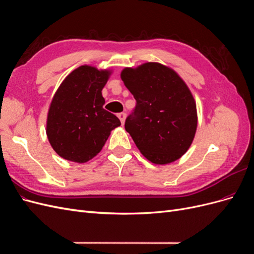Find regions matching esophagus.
<instances>
[{"instance_id":"obj_1","label":"esophagus","mask_w":254,"mask_h":254,"mask_svg":"<svg viewBox=\"0 0 254 254\" xmlns=\"http://www.w3.org/2000/svg\"><path fill=\"white\" fill-rule=\"evenodd\" d=\"M118 117H119V119L121 120L122 125H124L125 119H126V113H124V112H121V113H119V114H118Z\"/></svg>"}]
</instances>
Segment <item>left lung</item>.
I'll return each mask as SVG.
<instances>
[{
	"label": "left lung",
	"instance_id": "8db88e82",
	"mask_svg": "<svg viewBox=\"0 0 254 254\" xmlns=\"http://www.w3.org/2000/svg\"><path fill=\"white\" fill-rule=\"evenodd\" d=\"M121 78L136 101L125 129L142 155L160 165L180 159L194 140L198 122L187 83L173 68L158 63L125 67Z\"/></svg>",
	"mask_w": 254,
	"mask_h": 254
}]
</instances>
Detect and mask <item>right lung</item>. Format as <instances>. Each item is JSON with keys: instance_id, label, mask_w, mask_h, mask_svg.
Here are the masks:
<instances>
[{"instance_id": "1", "label": "right lung", "mask_w": 254, "mask_h": 254, "mask_svg": "<svg viewBox=\"0 0 254 254\" xmlns=\"http://www.w3.org/2000/svg\"><path fill=\"white\" fill-rule=\"evenodd\" d=\"M110 75L109 70L84 64L68 74L57 89L48 113L47 135L61 158L88 162L121 125L114 114L103 108L102 90Z\"/></svg>"}]
</instances>
